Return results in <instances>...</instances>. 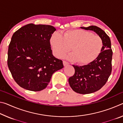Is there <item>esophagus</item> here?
Here are the masks:
<instances>
[{"instance_id": "esophagus-1", "label": "esophagus", "mask_w": 123, "mask_h": 123, "mask_svg": "<svg viewBox=\"0 0 123 123\" xmlns=\"http://www.w3.org/2000/svg\"><path fill=\"white\" fill-rule=\"evenodd\" d=\"M63 63L64 66H67V65H68V64H69V63H68V62H66L65 61H63Z\"/></svg>"}]
</instances>
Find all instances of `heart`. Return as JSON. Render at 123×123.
Masks as SVG:
<instances>
[{"label": "heart", "instance_id": "heart-1", "mask_svg": "<svg viewBox=\"0 0 123 123\" xmlns=\"http://www.w3.org/2000/svg\"><path fill=\"white\" fill-rule=\"evenodd\" d=\"M50 42L54 54L58 57L69 50L71 47L72 53L63 57L81 64H87L94 61L103 47L100 37L82 29L68 30L62 35L54 33Z\"/></svg>", "mask_w": 123, "mask_h": 123}]
</instances>
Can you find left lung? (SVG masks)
Returning <instances> with one entry per match:
<instances>
[{
	"label": "left lung",
	"mask_w": 123,
	"mask_h": 123,
	"mask_svg": "<svg viewBox=\"0 0 123 123\" xmlns=\"http://www.w3.org/2000/svg\"><path fill=\"white\" fill-rule=\"evenodd\" d=\"M94 31L101 38L103 47L94 61L86 65H73L75 74L68 79L73 90L80 94H89L99 90L106 84L112 71V50L110 37L104 30L94 25L80 27Z\"/></svg>",
	"instance_id": "1"
}]
</instances>
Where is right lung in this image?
<instances>
[{"label": "right lung", "mask_w": 123, "mask_h": 123, "mask_svg": "<svg viewBox=\"0 0 123 123\" xmlns=\"http://www.w3.org/2000/svg\"><path fill=\"white\" fill-rule=\"evenodd\" d=\"M56 30L49 25L29 24L14 33L8 50L7 65L19 86L27 90L45 88L52 75L63 68L54 56L50 39Z\"/></svg>", "instance_id": "1"}]
</instances>
